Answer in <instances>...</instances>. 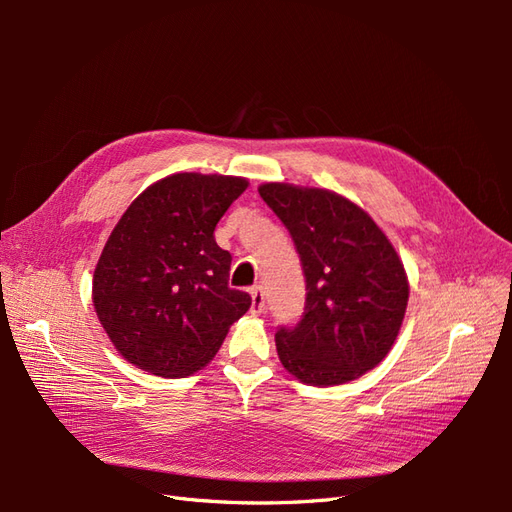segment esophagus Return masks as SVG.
Returning a JSON list of instances; mask_svg holds the SVG:
<instances>
[{"label": "esophagus", "mask_w": 512, "mask_h": 512, "mask_svg": "<svg viewBox=\"0 0 512 512\" xmlns=\"http://www.w3.org/2000/svg\"><path fill=\"white\" fill-rule=\"evenodd\" d=\"M250 294H252V307H250V312H252L254 316H260L262 312H265V292H262V286H254Z\"/></svg>", "instance_id": "1"}]
</instances>
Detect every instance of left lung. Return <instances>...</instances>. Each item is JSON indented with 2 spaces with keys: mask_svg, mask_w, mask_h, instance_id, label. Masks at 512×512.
Wrapping results in <instances>:
<instances>
[{
  "mask_svg": "<svg viewBox=\"0 0 512 512\" xmlns=\"http://www.w3.org/2000/svg\"><path fill=\"white\" fill-rule=\"evenodd\" d=\"M258 192L288 228L305 275L303 318L275 333L284 369L309 386L361 378L391 352L404 322V262L371 215L342 194L280 181Z\"/></svg>",
  "mask_w": 512,
  "mask_h": 512,
  "instance_id": "left-lung-1",
  "label": "left lung"
}]
</instances>
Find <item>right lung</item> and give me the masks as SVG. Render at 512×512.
I'll list each match as a JSON object with an SVG mask.
<instances>
[{"label":"right lung","mask_w":512,"mask_h":512,"mask_svg":"<svg viewBox=\"0 0 512 512\" xmlns=\"http://www.w3.org/2000/svg\"><path fill=\"white\" fill-rule=\"evenodd\" d=\"M245 177L175 173L138 194L108 237L91 284L102 329L138 369L185 378L220 350L252 305L228 288L230 254L215 226Z\"/></svg>","instance_id":"right-lung-1"}]
</instances>
